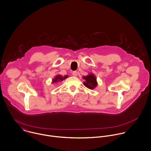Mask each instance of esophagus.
Here are the masks:
<instances>
[{"label": "esophagus", "mask_w": 151, "mask_h": 151, "mask_svg": "<svg viewBox=\"0 0 151 151\" xmlns=\"http://www.w3.org/2000/svg\"><path fill=\"white\" fill-rule=\"evenodd\" d=\"M72 74H73V76H74V77H77V75H78V73H77V71H73Z\"/></svg>", "instance_id": "esophagus-1"}]
</instances>
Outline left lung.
Masks as SVG:
<instances>
[{
  "label": "left lung",
  "mask_w": 151,
  "mask_h": 151,
  "mask_svg": "<svg viewBox=\"0 0 151 151\" xmlns=\"http://www.w3.org/2000/svg\"><path fill=\"white\" fill-rule=\"evenodd\" d=\"M83 78L85 80L83 84L89 89L95 88L98 84L96 76L92 73H90L86 76H83Z\"/></svg>",
  "instance_id": "8db88e82"
}]
</instances>
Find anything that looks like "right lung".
Here are the masks:
<instances>
[{"label": "right lung", "instance_id": "add662e5", "mask_svg": "<svg viewBox=\"0 0 151 151\" xmlns=\"http://www.w3.org/2000/svg\"><path fill=\"white\" fill-rule=\"evenodd\" d=\"M68 78V75H65L64 77H63L61 75H57L55 76V77L52 80V83H57L60 81H61L65 79Z\"/></svg>", "mask_w": 151, "mask_h": 151}]
</instances>
